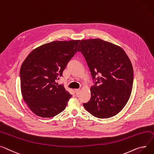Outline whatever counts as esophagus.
<instances>
[{
	"mask_svg": "<svg viewBox=\"0 0 154 154\" xmlns=\"http://www.w3.org/2000/svg\"><path fill=\"white\" fill-rule=\"evenodd\" d=\"M75 94H76L77 95H78L80 94V89H75Z\"/></svg>",
	"mask_w": 154,
	"mask_h": 154,
	"instance_id": "obj_1",
	"label": "esophagus"
}]
</instances>
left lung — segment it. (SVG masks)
<instances>
[{
    "instance_id": "left-lung-1",
    "label": "left lung",
    "mask_w": 154,
    "mask_h": 154,
    "mask_svg": "<svg viewBox=\"0 0 154 154\" xmlns=\"http://www.w3.org/2000/svg\"><path fill=\"white\" fill-rule=\"evenodd\" d=\"M89 67L94 85L91 98L83 103L92 115L108 118L119 112L131 96L134 72L121 47L100 39L81 40L78 47Z\"/></svg>"
}]
</instances>
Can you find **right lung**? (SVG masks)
<instances>
[{
    "label": "right lung",
    "instance_id": "obj_1",
    "mask_svg": "<svg viewBox=\"0 0 154 154\" xmlns=\"http://www.w3.org/2000/svg\"><path fill=\"white\" fill-rule=\"evenodd\" d=\"M80 40L55 41L31 52L20 68L23 98L35 115L53 117L64 111L72 95L56 82L77 53Z\"/></svg>",
    "mask_w": 154,
    "mask_h": 154
}]
</instances>
